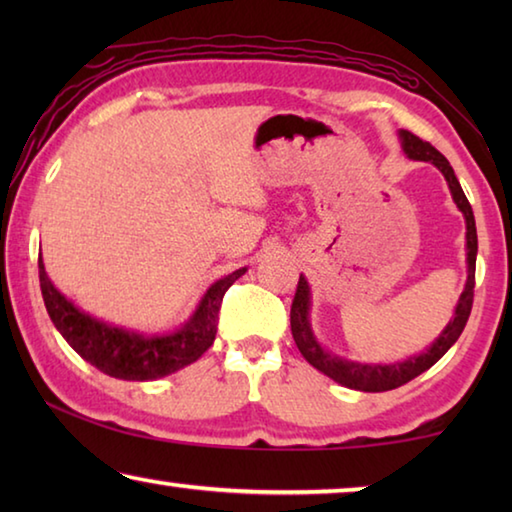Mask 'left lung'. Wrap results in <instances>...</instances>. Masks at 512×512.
Returning a JSON list of instances; mask_svg holds the SVG:
<instances>
[{
    "instance_id": "obj_1",
    "label": "left lung",
    "mask_w": 512,
    "mask_h": 512,
    "mask_svg": "<svg viewBox=\"0 0 512 512\" xmlns=\"http://www.w3.org/2000/svg\"><path fill=\"white\" fill-rule=\"evenodd\" d=\"M400 137H402V146L409 158L433 162L440 171H443L447 185H449V189H452V196L458 205V210L465 214L467 284H465L461 300H458V305H456L454 320L445 327V332L438 336V341L433 343L427 352H422L420 357H413V359L402 361V363H393V366H366V363H354V361H345V359L334 357V354L325 352L316 343L314 334H311V327H309V284L302 275L298 280L296 296H293V302H291V334H293V341H296L302 357H305L316 370L325 372V375L332 377L334 381H339V384L354 388V391H366V393L393 391V388H400L406 384V381H411L418 375H422L424 370H429L433 363L443 357V354L458 341V336H461V332L465 329L467 318H470L472 302H474L476 223H474L472 205H470V201H467V196L463 194V187H461V183H458V178L454 176L452 164L447 162L445 155L440 153L436 146H431L429 142L420 140V137L413 135L411 131H400Z\"/></svg>"
}]
</instances>
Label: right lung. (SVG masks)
Listing matches in <instances>:
<instances>
[{"label": "right lung", "instance_id": "add662e5", "mask_svg": "<svg viewBox=\"0 0 512 512\" xmlns=\"http://www.w3.org/2000/svg\"><path fill=\"white\" fill-rule=\"evenodd\" d=\"M38 268L42 300H45L51 323L63 334V339L94 368L126 381H149L171 375V372L185 368L201 357L214 343L225 291L246 273V268H239V271L212 284L196 314L180 332L146 339V336L124 332V329L99 323V320L83 314L63 293L56 291L45 273L42 257H38Z\"/></svg>", "mask_w": 512, "mask_h": 512}]
</instances>
